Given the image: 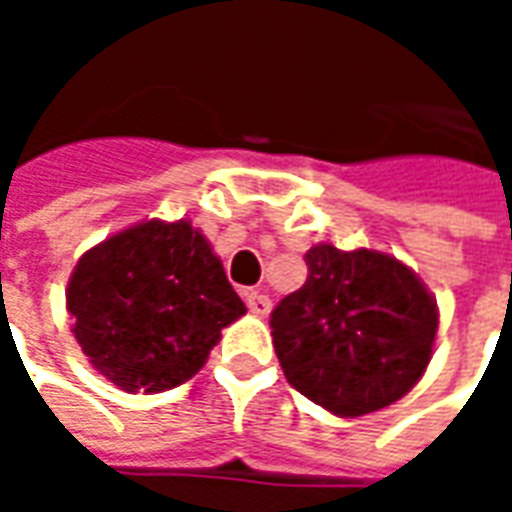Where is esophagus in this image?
Returning a JSON list of instances; mask_svg holds the SVG:
<instances>
[{
  "mask_svg": "<svg viewBox=\"0 0 512 512\" xmlns=\"http://www.w3.org/2000/svg\"><path fill=\"white\" fill-rule=\"evenodd\" d=\"M246 307L249 312H255V315H268L271 312V299H268L266 293H260V290H246Z\"/></svg>",
  "mask_w": 512,
  "mask_h": 512,
  "instance_id": "1",
  "label": "esophagus"
}]
</instances>
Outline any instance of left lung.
<instances>
[{"instance_id": "left-lung-1", "label": "left lung", "mask_w": 512, "mask_h": 512, "mask_svg": "<svg viewBox=\"0 0 512 512\" xmlns=\"http://www.w3.org/2000/svg\"><path fill=\"white\" fill-rule=\"evenodd\" d=\"M307 282L271 312V337L293 389L337 417H362L417 384L439 329L436 299L400 260L315 244Z\"/></svg>"}]
</instances>
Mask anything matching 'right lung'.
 I'll list each match as a JSON object with an SVG mask.
<instances>
[{"mask_svg": "<svg viewBox=\"0 0 512 512\" xmlns=\"http://www.w3.org/2000/svg\"><path fill=\"white\" fill-rule=\"evenodd\" d=\"M73 337L126 392L197 376L224 326L246 312L191 222H139L84 252L68 282Z\"/></svg>", "mask_w": 512, "mask_h": 512, "instance_id": "right-lung-1", "label": "right lung"}]
</instances>
